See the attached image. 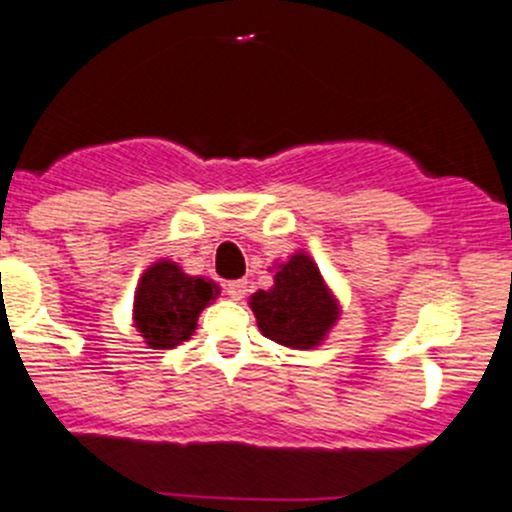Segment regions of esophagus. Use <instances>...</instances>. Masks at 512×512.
<instances>
[{"label": "esophagus", "instance_id": "esophagus-1", "mask_svg": "<svg viewBox=\"0 0 512 512\" xmlns=\"http://www.w3.org/2000/svg\"><path fill=\"white\" fill-rule=\"evenodd\" d=\"M227 295L232 297V300H242V297L247 295V280H232L227 282Z\"/></svg>", "mask_w": 512, "mask_h": 512}]
</instances>
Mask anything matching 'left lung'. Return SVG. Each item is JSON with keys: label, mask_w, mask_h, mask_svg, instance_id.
<instances>
[{"label": "left lung", "mask_w": 512, "mask_h": 512, "mask_svg": "<svg viewBox=\"0 0 512 512\" xmlns=\"http://www.w3.org/2000/svg\"><path fill=\"white\" fill-rule=\"evenodd\" d=\"M250 307L262 335L292 350L320 345L340 317V302L305 252H295L290 260L280 262L275 285L257 290L250 297Z\"/></svg>", "instance_id": "obj_1"}]
</instances>
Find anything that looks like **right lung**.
I'll use <instances>...</instances> for the list:
<instances>
[{
	"mask_svg": "<svg viewBox=\"0 0 512 512\" xmlns=\"http://www.w3.org/2000/svg\"><path fill=\"white\" fill-rule=\"evenodd\" d=\"M220 295V287L205 277H190L172 260H160L145 270L135 292V327L152 350H170L190 340L197 317Z\"/></svg>",
	"mask_w": 512,
	"mask_h": 512,
	"instance_id": "obj_1",
	"label": "right lung"
}]
</instances>
